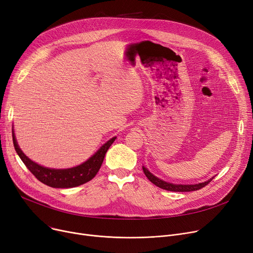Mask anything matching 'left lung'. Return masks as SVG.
<instances>
[{"instance_id": "1", "label": "left lung", "mask_w": 253, "mask_h": 253, "mask_svg": "<svg viewBox=\"0 0 253 253\" xmlns=\"http://www.w3.org/2000/svg\"><path fill=\"white\" fill-rule=\"evenodd\" d=\"M142 170L144 172L145 176L149 178V180L151 182H153L157 187L161 188L163 190L166 191H171V192H192V191H198L202 188H204L205 185H207L212 179L214 178L211 177L210 179L204 181V182H200V183H196V184H175V183H171V182H167L163 179H160L159 177L155 176L153 173L149 171L148 168H145L144 166H142Z\"/></svg>"}]
</instances>
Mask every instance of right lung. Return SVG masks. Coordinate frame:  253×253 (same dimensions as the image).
Listing matches in <instances>:
<instances>
[{
  "label": "right lung",
  "mask_w": 253,
  "mask_h": 253,
  "mask_svg": "<svg viewBox=\"0 0 253 253\" xmlns=\"http://www.w3.org/2000/svg\"><path fill=\"white\" fill-rule=\"evenodd\" d=\"M12 137L13 144H14L17 155L19 156L24 165L28 167V169L36 176V178L43 182L44 184L49 185L51 188L58 189L75 188L78 187V185H81L91 180L97 174L98 170L100 169L106 152H108L109 148L117 138L116 136L112 137L110 140L103 143L94 155L91 156L87 161H85L82 164L68 169H53L41 166L31 160V159L21 151L16 140L14 130L13 129Z\"/></svg>",
  "instance_id": "add662e5"
}]
</instances>
